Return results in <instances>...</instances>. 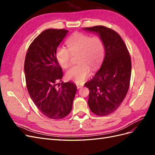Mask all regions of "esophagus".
<instances>
[{
    "instance_id": "34e87169",
    "label": "esophagus",
    "mask_w": 155,
    "mask_h": 155,
    "mask_svg": "<svg viewBox=\"0 0 155 155\" xmlns=\"http://www.w3.org/2000/svg\"><path fill=\"white\" fill-rule=\"evenodd\" d=\"M76 86L78 88H80L81 87H82L83 86V84H80V83H76Z\"/></svg>"
}]
</instances>
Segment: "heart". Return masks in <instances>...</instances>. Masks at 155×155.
Instances as JSON below:
<instances>
[{"label": "heart", "mask_w": 155, "mask_h": 155, "mask_svg": "<svg viewBox=\"0 0 155 155\" xmlns=\"http://www.w3.org/2000/svg\"><path fill=\"white\" fill-rule=\"evenodd\" d=\"M66 44L68 49L60 46L56 50V59L61 67L67 68L70 66L72 55L78 54L79 64L69 69L66 77L77 83H83L91 76V68L97 69L104 61V41L100 35L77 32L69 37Z\"/></svg>", "instance_id": "1"}]
</instances>
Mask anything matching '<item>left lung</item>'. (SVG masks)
Returning a JSON list of instances; mask_svg holds the SVG:
<instances>
[{
    "mask_svg": "<svg viewBox=\"0 0 155 155\" xmlns=\"http://www.w3.org/2000/svg\"><path fill=\"white\" fill-rule=\"evenodd\" d=\"M97 33L104 41L105 55L100 69L85 83L89 89L88 104L91 110L104 116L114 112L129 91L131 59L124 40L111 28L104 26L85 28Z\"/></svg>",
    "mask_w": 155,
    "mask_h": 155,
    "instance_id": "1",
    "label": "left lung"
}]
</instances>
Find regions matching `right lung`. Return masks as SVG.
<instances>
[{"label": "right lung", "instance_id": "obj_1", "mask_svg": "<svg viewBox=\"0 0 155 155\" xmlns=\"http://www.w3.org/2000/svg\"><path fill=\"white\" fill-rule=\"evenodd\" d=\"M68 31L47 29L33 41L25 61L26 85L32 101L41 112L50 119L59 120L72 110L77 88L73 83H61L63 74L55 58L59 43Z\"/></svg>", "mask_w": 155, "mask_h": 155}]
</instances>
